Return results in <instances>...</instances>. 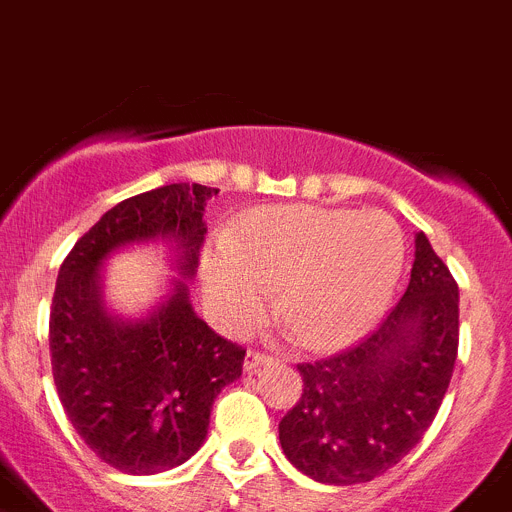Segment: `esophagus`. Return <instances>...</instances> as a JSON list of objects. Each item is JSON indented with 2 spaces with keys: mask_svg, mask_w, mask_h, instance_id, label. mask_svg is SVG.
Here are the masks:
<instances>
[{
  "mask_svg": "<svg viewBox=\"0 0 512 512\" xmlns=\"http://www.w3.org/2000/svg\"><path fill=\"white\" fill-rule=\"evenodd\" d=\"M270 362H273V357H267V354H262V352H247V357H245V372H255V370H260V367L270 365Z\"/></svg>",
  "mask_w": 512,
  "mask_h": 512,
  "instance_id": "34e87169",
  "label": "esophagus"
}]
</instances>
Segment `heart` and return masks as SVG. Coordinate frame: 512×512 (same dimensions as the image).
Instances as JSON below:
<instances>
[{"label":"heart","instance_id":"obj_1","mask_svg":"<svg viewBox=\"0 0 512 512\" xmlns=\"http://www.w3.org/2000/svg\"><path fill=\"white\" fill-rule=\"evenodd\" d=\"M403 255V234L382 211L270 206L204 252L201 285L232 334L260 326L278 288V311L298 342L334 352L380 324Z\"/></svg>","mask_w":512,"mask_h":512}]
</instances>
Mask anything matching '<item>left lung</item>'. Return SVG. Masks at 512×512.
Segmentation results:
<instances>
[{"mask_svg": "<svg viewBox=\"0 0 512 512\" xmlns=\"http://www.w3.org/2000/svg\"><path fill=\"white\" fill-rule=\"evenodd\" d=\"M459 349V288L423 232L411 283L365 342L303 362V393L283 416L288 462L324 485L388 472L423 439L449 388Z\"/></svg>", "mask_w": 512, "mask_h": 512, "instance_id": "8db88e82", "label": "left lung"}]
</instances>
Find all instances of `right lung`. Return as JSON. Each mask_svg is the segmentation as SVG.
I'll return each mask as SVG.
<instances>
[{"label": "right lung", "mask_w": 512, "mask_h": 512, "mask_svg": "<svg viewBox=\"0 0 512 512\" xmlns=\"http://www.w3.org/2000/svg\"><path fill=\"white\" fill-rule=\"evenodd\" d=\"M219 188L170 183L122 201L63 260L50 308V365L76 434L127 474L173 469L201 449L216 395L242 375L245 349L196 316L188 280L199 267L206 201ZM165 241L182 273L145 317L103 301V265L119 249Z\"/></svg>", "instance_id": "right-lung-1"}]
</instances>
